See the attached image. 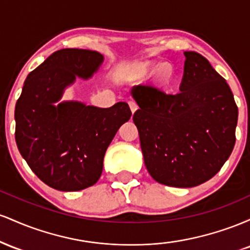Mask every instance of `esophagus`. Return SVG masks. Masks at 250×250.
Segmentation results:
<instances>
[{"label":"esophagus","instance_id":"34e87169","mask_svg":"<svg viewBox=\"0 0 250 250\" xmlns=\"http://www.w3.org/2000/svg\"><path fill=\"white\" fill-rule=\"evenodd\" d=\"M129 103V107L131 109V113H135V111L137 110V108H139V105H137V103L134 101V100H130V101H128Z\"/></svg>","mask_w":250,"mask_h":250}]
</instances>
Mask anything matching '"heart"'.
<instances>
[{
	"label": "heart",
	"mask_w": 250,
	"mask_h": 250,
	"mask_svg": "<svg viewBox=\"0 0 250 250\" xmlns=\"http://www.w3.org/2000/svg\"><path fill=\"white\" fill-rule=\"evenodd\" d=\"M170 76H171V68L167 64L162 65V67L159 69V77H160V79L163 80V81H167V80Z\"/></svg>",
	"instance_id": "obj_1"
}]
</instances>
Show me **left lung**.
Returning a JSON list of instances; mask_svg holds the SVG:
<instances>
[{"mask_svg": "<svg viewBox=\"0 0 250 250\" xmlns=\"http://www.w3.org/2000/svg\"><path fill=\"white\" fill-rule=\"evenodd\" d=\"M177 93L145 83L133 88L145 165L155 181L189 188L210 180L235 146L237 105L226 80L206 57L186 51Z\"/></svg>", "mask_w": 250, "mask_h": 250, "instance_id": "obj_1", "label": "left lung"}]
</instances>
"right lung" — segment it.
<instances>
[{
	"label": "right lung",
	"mask_w": 250,
	"mask_h": 250,
	"mask_svg": "<svg viewBox=\"0 0 250 250\" xmlns=\"http://www.w3.org/2000/svg\"><path fill=\"white\" fill-rule=\"evenodd\" d=\"M103 56L87 49L57 50L25 80L15 107V140L40 180L62 191L95 185L116 131L131 116L128 103L97 108L81 102L54 103L76 76L88 79Z\"/></svg>",
	"instance_id": "right-lung-1"
}]
</instances>
